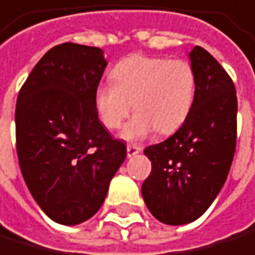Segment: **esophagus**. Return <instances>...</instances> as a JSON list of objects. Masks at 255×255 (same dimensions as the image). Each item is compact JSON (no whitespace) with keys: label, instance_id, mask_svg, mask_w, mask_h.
I'll return each instance as SVG.
<instances>
[{"label":"esophagus","instance_id":"34e87169","mask_svg":"<svg viewBox=\"0 0 255 255\" xmlns=\"http://www.w3.org/2000/svg\"><path fill=\"white\" fill-rule=\"evenodd\" d=\"M140 151H141V148L137 146V144H128V157H134V155H137Z\"/></svg>","mask_w":255,"mask_h":255}]
</instances>
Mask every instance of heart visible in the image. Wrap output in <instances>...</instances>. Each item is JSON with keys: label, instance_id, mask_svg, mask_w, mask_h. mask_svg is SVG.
I'll return each instance as SVG.
<instances>
[{"label": "heart", "instance_id": "b5f03b06", "mask_svg": "<svg viewBox=\"0 0 255 255\" xmlns=\"http://www.w3.org/2000/svg\"><path fill=\"white\" fill-rule=\"evenodd\" d=\"M112 84L95 92V107L101 123L111 130L125 125L134 104L137 115L126 128L128 138L143 137L154 129L171 134L192 111L196 73L185 59L134 54L114 67Z\"/></svg>", "mask_w": 255, "mask_h": 255}]
</instances>
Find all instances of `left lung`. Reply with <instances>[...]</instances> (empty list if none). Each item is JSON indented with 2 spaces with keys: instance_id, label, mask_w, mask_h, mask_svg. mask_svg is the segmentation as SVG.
Listing matches in <instances>:
<instances>
[{
  "instance_id": "8db88e82",
  "label": "left lung",
  "mask_w": 255,
  "mask_h": 255,
  "mask_svg": "<svg viewBox=\"0 0 255 255\" xmlns=\"http://www.w3.org/2000/svg\"><path fill=\"white\" fill-rule=\"evenodd\" d=\"M196 73L192 111L171 137L144 148L151 174L141 195L149 212L165 224L198 220L229 174L237 146V93L231 76L209 51L195 46Z\"/></svg>"
}]
</instances>
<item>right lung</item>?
<instances>
[{
	"label": "right lung",
	"instance_id": "obj_1",
	"mask_svg": "<svg viewBox=\"0 0 255 255\" xmlns=\"http://www.w3.org/2000/svg\"><path fill=\"white\" fill-rule=\"evenodd\" d=\"M107 62L96 46L62 43L37 62L18 92L15 138L29 192L60 224L92 218L126 144L98 120L95 92Z\"/></svg>",
	"mask_w": 255,
	"mask_h": 255
}]
</instances>
